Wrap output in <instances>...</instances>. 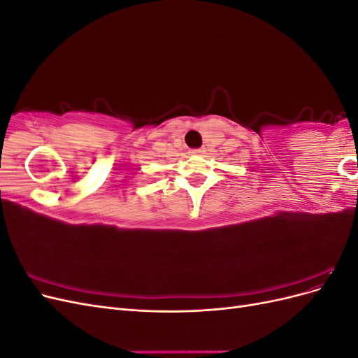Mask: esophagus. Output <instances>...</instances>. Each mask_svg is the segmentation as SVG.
Wrapping results in <instances>:
<instances>
[{"label":"esophagus","instance_id":"34e87169","mask_svg":"<svg viewBox=\"0 0 358 358\" xmlns=\"http://www.w3.org/2000/svg\"><path fill=\"white\" fill-rule=\"evenodd\" d=\"M204 152H206L204 148H199V149H191V150H189V154H191V155H203Z\"/></svg>","mask_w":358,"mask_h":358}]
</instances>
